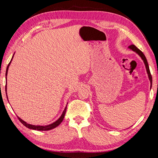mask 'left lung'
<instances>
[{"label":"left lung","mask_w":158,"mask_h":158,"mask_svg":"<svg viewBox=\"0 0 158 158\" xmlns=\"http://www.w3.org/2000/svg\"><path fill=\"white\" fill-rule=\"evenodd\" d=\"M130 49L132 50L133 52H135L137 53V54L141 58V59L143 60L144 64H145V66H146V72H147V74H148V79L150 80V82H151V88L152 86V76L151 74V72H150V69H149V66H148V62H147V60H146V58L144 54L143 53V52L140 51L139 49H138V48L135 46V45L132 44L130 45V46L128 47Z\"/></svg>","instance_id":"obj_1"}]
</instances>
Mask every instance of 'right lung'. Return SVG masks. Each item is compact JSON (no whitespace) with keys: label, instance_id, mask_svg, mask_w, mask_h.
Returning <instances> with one entry per match:
<instances>
[{"label":"right lung","instance_id":"add662e5","mask_svg":"<svg viewBox=\"0 0 158 158\" xmlns=\"http://www.w3.org/2000/svg\"><path fill=\"white\" fill-rule=\"evenodd\" d=\"M13 57H14V55H13L12 59H11V60H10V62L8 64V65H7V68L6 69V73H5V76H6V77H7V71H8L9 66L10 65V63H11V61L12 60ZM6 79H7V77H6ZM5 92H7V81H6V85H5ZM6 95H7V93H6ZM66 109H67V105H66L65 109H64V111H63V113H62V114H61V116H60L59 118H58L57 121L53 122V123L49 124L48 125H34L28 124L26 122H25L24 121H23L22 119L20 118L19 117H18V118H19V120L21 123H22L26 127L29 128V129H32V130H40V131H47V130H50L52 129H53V128L56 127L57 126H58V125H59L61 123V122L63 121L64 117H65Z\"/></svg>","mask_w":158,"mask_h":158}]
</instances>
